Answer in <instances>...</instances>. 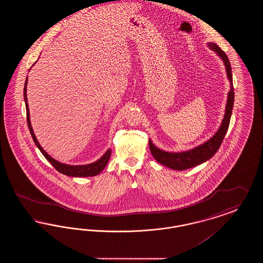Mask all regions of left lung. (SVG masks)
Listing matches in <instances>:
<instances>
[{
  "mask_svg": "<svg viewBox=\"0 0 263 263\" xmlns=\"http://www.w3.org/2000/svg\"><path fill=\"white\" fill-rule=\"evenodd\" d=\"M208 47L217 53L219 57L223 60L226 67L227 77L230 81V87L231 89L228 93V100L226 104L225 115L222 120V123L216 134L210 138L205 143L201 144L200 146L195 147L191 150L185 152H179V153H172V152H165L161 150L158 147H156L153 142L149 140V147H150L151 154L156 159L158 163H162L163 165L176 171H184L190 167L196 166L198 164L205 163L206 161L210 160L213 156L219 150L226 133L228 131L232 110L234 106V100H235V92L233 87V75H232V67L230 61L226 55L225 52L222 50L216 43L209 42Z\"/></svg>",
  "mask_w": 263,
  "mask_h": 263,
  "instance_id": "obj_1",
  "label": "left lung"
}]
</instances>
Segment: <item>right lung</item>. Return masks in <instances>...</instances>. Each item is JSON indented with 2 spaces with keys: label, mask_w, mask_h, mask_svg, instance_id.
<instances>
[{
  "label": "right lung",
  "mask_w": 263,
  "mask_h": 263,
  "mask_svg": "<svg viewBox=\"0 0 263 263\" xmlns=\"http://www.w3.org/2000/svg\"><path fill=\"white\" fill-rule=\"evenodd\" d=\"M35 64V63H34ZM33 64V65H34ZM30 70V69H29ZM26 86H27V78L25 80V88H24V98L25 101V108H26V120H27V125L29 132L31 134V137L33 139L35 145L37 146L38 149L42 153V155L46 158V160L49 163L63 175H68V176H73V177H87V176H95L100 174L103 168L106 166V164L108 163L110 156H111V150L108 149L104 153V155L99 159L97 162L95 163H88V164H81V165H71V164H67V163H60L58 161H56L55 159H53L51 156H49L45 151L43 150V148L40 146V144L38 143L37 139L34 135L32 126L30 123V117H29V108H28V102H27V97H26Z\"/></svg>",
  "instance_id": "right-lung-1"
}]
</instances>
